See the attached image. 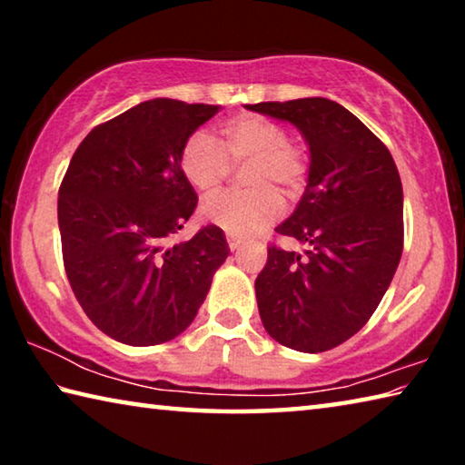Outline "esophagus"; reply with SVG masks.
Wrapping results in <instances>:
<instances>
[{"label":"esophagus","instance_id":"34e87169","mask_svg":"<svg viewBox=\"0 0 465 465\" xmlns=\"http://www.w3.org/2000/svg\"><path fill=\"white\" fill-rule=\"evenodd\" d=\"M227 246H230V250H232V252L240 250V248H242V240L233 238V235H227Z\"/></svg>","mask_w":465,"mask_h":465}]
</instances>
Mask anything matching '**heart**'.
I'll return each mask as SVG.
<instances>
[{
	"label": "heart",
	"instance_id": "1",
	"mask_svg": "<svg viewBox=\"0 0 465 465\" xmlns=\"http://www.w3.org/2000/svg\"><path fill=\"white\" fill-rule=\"evenodd\" d=\"M223 145L207 131L186 139L180 168L186 183L203 196L215 194L232 172V163H246L243 184L248 191L227 193L201 207L203 222L233 238H246L271 225L282 211L285 196L302 193L308 176L303 149L287 139L281 123L258 114L233 116L222 127Z\"/></svg>",
	"mask_w": 465,
	"mask_h": 465
}]
</instances>
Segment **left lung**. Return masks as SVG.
<instances>
[{"instance_id":"1","label":"left lung","mask_w":465,"mask_h":465,"mask_svg":"<svg viewBox=\"0 0 465 465\" xmlns=\"http://www.w3.org/2000/svg\"><path fill=\"white\" fill-rule=\"evenodd\" d=\"M248 110L295 124L310 147L308 186L279 235L305 250L269 248L256 277L258 312L274 341L324 352L367 324L404 248V194L393 157L328 98L261 102Z\"/></svg>"}]
</instances>
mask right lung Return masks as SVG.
Returning a JSON list of instances; mask_svg holds the SVG:
<instances>
[{
  "mask_svg": "<svg viewBox=\"0 0 465 465\" xmlns=\"http://www.w3.org/2000/svg\"><path fill=\"white\" fill-rule=\"evenodd\" d=\"M213 104L153 98L88 133L59 188L63 264L94 326L131 346L168 342L193 324L230 248L215 225L168 240L191 219L180 168Z\"/></svg>",
  "mask_w": 465,
  "mask_h": 465,
  "instance_id": "1",
  "label": "right lung"
}]
</instances>
